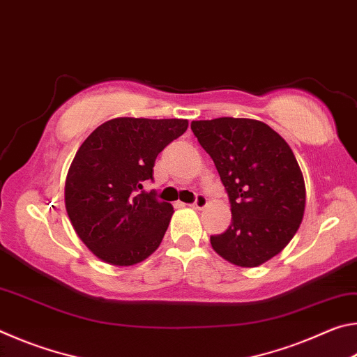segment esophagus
I'll return each mask as SVG.
<instances>
[{
    "label": "esophagus",
    "instance_id": "34e87169",
    "mask_svg": "<svg viewBox=\"0 0 357 357\" xmlns=\"http://www.w3.org/2000/svg\"><path fill=\"white\" fill-rule=\"evenodd\" d=\"M206 206H208V198L204 197V195H202V193H198L197 198H195V203L192 204V208L202 211V209H204Z\"/></svg>",
    "mask_w": 357,
    "mask_h": 357
}]
</instances>
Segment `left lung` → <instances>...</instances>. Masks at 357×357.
<instances>
[{
  "label": "left lung",
  "mask_w": 357,
  "mask_h": 357,
  "mask_svg": "<svg viewBox=\"0 0 357 357\" xmlns=\"http://www.w3.org/2000/svg\"><path fill=\"white\" fill-rule=\"evenodd\" d=\"M192 132L214 160L231 203V225L211 236L215 253L257 268L280 253L298 231L305 184L288 143L249 118L192 121Z\"/></svg>",
  "instance_id": "left-lung-1"
}]
</instances>
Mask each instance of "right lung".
<instances>
[{"instance_id":"right-lung-1","label":"right lung","mask_w":357,"mask_h":357,"mask_svg":"<svg viewBox=\"0 0 357 357\" xmlns=\"http://www.w3.org/2000/svg\"><path fill=\"white\" fill-rule=\"evenodd\" d=\"M187 119L113 118L78 148L64 185L66 211L78 238L102 261L134 266L160 245L173 206L140 192L155 157L184 134Z\"/></svg>"}]
</instances>
